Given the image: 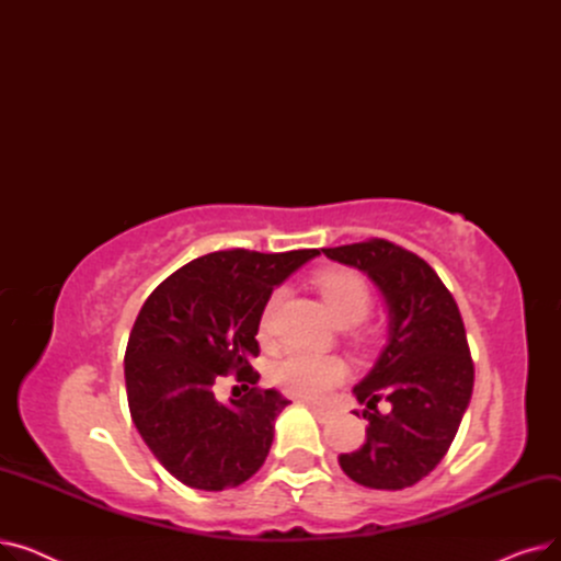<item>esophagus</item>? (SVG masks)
I'll use <instances>...</instances> for the list:
<instances>
[{
  "instance_id": "esophagus-1",
  "label": "esophagus",
  "mask_w": 561,
  "mask_h": 561,
  "mask_svg": "<svg viewBox=\"0 0 561 561\" xmlns=\"http://www.w3.org/2000/svg\"><path fill=\"white\" fill-rule=\"evenodd\" d=\"M309 409L313 411V416L320 421V423H325L330 416H332V411L330 409H325V407H318V404H309Z\"/></svg>"
}]
</instances>
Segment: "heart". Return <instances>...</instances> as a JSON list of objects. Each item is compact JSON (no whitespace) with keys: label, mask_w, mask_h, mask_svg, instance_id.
<instances>
[{"label":"heart","mask_w":561,"mask_h":561,"mask_svg":"<svg viewBox=\"0 0 561 561\" xmlns=\"http://www.w3.org/2000/svg\"><path fill=\"white\" fill-rule=\"evenodd\" d=\"M322 300L330 307L332 316L352 325L368 316L373 307V293L366 279L355 271H330L322 273L316 279ZM282 300V290H273V296L265 302L261 318H259V336L268 339L273 332V318L277 305ZM345 364L339 357L325 355H309V352H286L282 359L271 366V379L284 393L305 398V400H320L325 398L336 385L345 379Z\"/></svg>","instance_id":"heart-1"}]
</instances>
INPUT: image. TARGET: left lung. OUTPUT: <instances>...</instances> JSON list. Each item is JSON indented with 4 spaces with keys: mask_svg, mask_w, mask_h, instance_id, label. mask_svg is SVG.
Masks as SVG:
<instances>
[{
    "mask_svg": "<svg viewBox=\"0 0 561 561\" xmlns=\"http://www.w3.org/2000/svg\"><path fill=\"white\" fill-rule=\"evenodd\" d=\"M322 252L366 273L389 307V345L355 387L366 404V440L339 455V463L368 489L414 486L446 457L473 393L476 368L459 307L425 259L391 241ZM379 399L392 407L387 415L376 409Z\"/></svg>",
    "mask_w": 561,
    "mask_h": 561,
    "instance_id": "left-lung-1",
    "label": "left lung"
}]
</instances>
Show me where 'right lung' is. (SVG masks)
<instances>
[{"label": "right lung", "instance_id": "obj_1", "mask_svg": "<svg viewBox=\"0 0 561 561\" xmlns=\"http://www.w3.org/2000/svg\"><path fill=\"white\" fill-rule=\"evenodd\" d=\"M318 250L204 254L145 300L125 352L131 421L147 448L182 484L202 491L250 480L271 453L288 400L259 389V318L271 293ZM233 371L247 393L227 405L215 381Z\"/></svg>", "mask_w": 561, "mask_h": 561}]
</instances>
